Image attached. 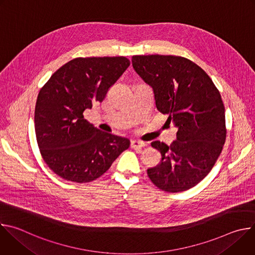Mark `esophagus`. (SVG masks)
I'll return each mask as SVG.
<instances>
[{"mask_svg":"<svg viewBox=\"0 0 255 255\" xmlns=\"http://www.w3.org/2000/svg\"><path fill=\"white\" fill-rule=\"evenodd\" d=\"M145 146V143L143 141H139V140H132L131 141V147L132 148H140Z\"/></svg>","mask_w":255,"mask_h":255,"instance_id":"1","label":"esophagus"}]
</instances>
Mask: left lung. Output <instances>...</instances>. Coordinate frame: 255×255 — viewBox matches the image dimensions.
<instances>
[{
    "label": "left lung",
    "instance_id": "8db88e82",
    "mask_svg": "<svg viewBox=\"0 0 255 255\" xmlns=\"http://www.w3.org/2000/svg\"><path fill=\"white\" fill-rule=\"evenodd\" d=\"M132 64L149 85L155 106L178 128L170 145L151 142L161 158L147 169L152 183L168 193L187 191L211 171L226 140L225 107L207 72L175 55H134Z\"/></svg>",
    "mask_w": 255,
    "mask_h": 255
}]
</instances>
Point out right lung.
Instances as JSON below:
<instances>
[{"label":"right lung","instance_id":"right-lung-1","mask_svg":"<svg viewBox=\"0 0 255 255\" xmlns=\"http://www.w3.org/2000/svg\"><path fill=\"white\" fill-rule=\"evenodd\" d=\"M130 65L125 56L77 57L59 67L40 89L35 133L48 167L65 180L90 183L104 174L130 141L101 131L84 111L102 102Z\"/></svg>","mask_w":255,"mask_h":255}]
</instances>
